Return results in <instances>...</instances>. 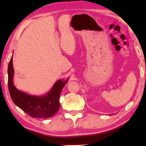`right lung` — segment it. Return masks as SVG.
I'll return each mask as SVG.
<instances>
[{
    "label": "right lung",
    "mask_w": 146,
    "mask_h": 146,
    "mask_svg": "<svg viewBox=\"0 0 146 146\" xmlns=\"http://www.w3.org/2000/svg\"><path fill=\"white\" fill-rule=\"evenodd\" d=\"M8 88L13 102L32 118H48L52 117L60 108L59 97L61 91L68 82L60 79L56 81L53 87L45 95L37 96L17 90L13 83L14 69L13 56L8 64Z\"/></svg>",
    "instance_id": "add662e5"
}]
</instances>
